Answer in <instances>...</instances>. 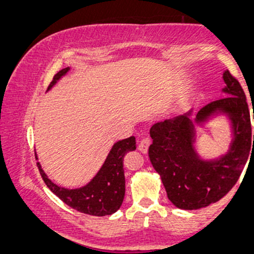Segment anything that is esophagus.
<instances>
[{
	"label": "esophagus",
	"mask_w": 254,
	"mask_h": 254,
	"mask_svg": "<svg viewBox=\"0 0 254 254\" xmlns=\"http://www.w3.org/2000/svg\"><path fill=\"white\" fill-rule=\"evenodd\" d=\"M150 144V138H148V137H145V138L141 139L139 141V144H138V150L141 151V153L145 154L148 151V147H149Z\"/></svg>",
	"instance_id": "obj_1"
}]
</instances>
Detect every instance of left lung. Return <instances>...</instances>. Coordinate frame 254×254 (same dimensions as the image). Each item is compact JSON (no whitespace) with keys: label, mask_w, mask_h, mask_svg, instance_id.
Masks as SVG:
<instances>
[{"label":"left lung","mask_w":254,"mask_h":254,"mask_svg":"<svg viewBox=\"0 0 254 254\" xmlns=\"http://www.w3.org/2000/svg\"><path fill=\"white\" fill-rule=\"evenodd\" d=\"M222 78L226 83L222 93L227 97L205 105L196 115L191 109L150 127L151 165L161 177L168 199L184 210L205 208L228 193L254 148L246 95L228 70L223 71ZM218 115L230 122L229 150L217 158L204 159L195 147V127L203 126Z\"/></svg>","instance_id":"obj_1"}]
</instances>
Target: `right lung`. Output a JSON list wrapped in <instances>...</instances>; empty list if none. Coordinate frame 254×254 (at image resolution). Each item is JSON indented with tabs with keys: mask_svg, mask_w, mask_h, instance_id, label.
I'll return each instance as SVG.
<instances>
[{
	"mask_svg": "<svg viewBox=\"0 0 254 254\" xmlns=\"http://www.w3.org/2000/svg\"><path fill=\"white\" fill-rule=\"evenodd\" d=\"M70 66L58 71L48 90L68 74ZM136 149V139L131 136L117 141L107 154L103 166L86 185L76 189H66L57 185L46 176L40 162H37L46 186L66 205L83 214L93 216H105L116 212L121 208L125 194V177L123 170L124 155ZM36 159L38 156L36 154Z\"/></svg>",
	"mask_w": 254,
	"mask_h": 254,
	"instance_id": "1",
	"label": "right lung"
}]
</instances>
